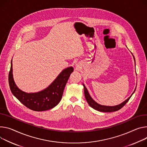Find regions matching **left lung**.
I'll list each match as a JSON object with an SVG mask.
<instances>
[{"mask_svg":"<svg viewBox=\"0 0 147 147\" xmlns=\"http://www.w3.org/2000/svg\"><path fill=\"white\" fill-rule=\"evenodd\" d=\"M134 57V56H133ZM134 60H135V58L134 57ZM83 86H84V95H85V97L87 101V102L88 103V104L90 105V106L91 107L93 108L94 109L98 111H101V112H105V113H109V112H114V111H116L119 110V109H121L122 107L125 105V104L128 101V100H129V98H131V97L132 96V95L134 94V92H135L136 88L135 89V90L133 92L132 94H131V96L127 98L126 100H125L124 102H123L122 103H121L119 105H117L115 106H106V105H100L99 104H98L97 102H96L94 100H93L91 96H90V94L88 92V90L87 89V88L85 87L84 84H83Z\"/></svg>","mask_w":147,"mask_h":147,"instance_id":"1","label":"left lung"}]
</instances>
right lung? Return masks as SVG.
Returning <instances> with one entry per match:
<instances>
[{
    "mask_svg": "<svg viewBox=\"0 0 147 147\" xmlns=\"http://www.w3.org/2000/svg\"><path fill=\"white\" fill-rule=\"evenodd\" d=\"M74 69H64L48 87L37 92L28 93L20 90L13 77L12 60L9 73V84L13 96L26 107L36 111H43L54 108L60 101L65 84Z\"/></svg>",
    "mask_w": 147,
    "mask_h": 147,
    "instance_id": "right-lung-1",
    "label": "right lung"
}]
</instances>
